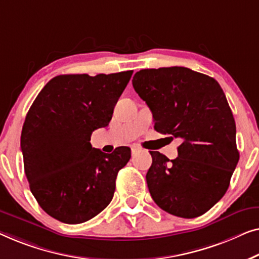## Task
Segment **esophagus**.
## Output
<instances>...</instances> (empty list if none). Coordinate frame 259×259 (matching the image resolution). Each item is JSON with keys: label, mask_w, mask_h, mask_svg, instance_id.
I'll list each match as a JSON object with an SVG mask.
<instances>
[{"label": "esophagus", "mask_w": 259, "mask_h": 259, "mask_svg": "<svg viewBox=\"0 0 259 259\" xmlns=\"http://www.w3.org/2000/svg\"><path fill=\"white\" fill-rule=\"evenodd\" d=\"M138 150H140V148L136 147V145H133V147H131V152H133V154H136Z\"/></svg>", "instance_id": "esophagus-1"}]
</instances>
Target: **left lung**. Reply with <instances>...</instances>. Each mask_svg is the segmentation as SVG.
I'll list each match as a JSON object with an SVG mask.
<instances>
[{"label":"left lung","mask_w":259,"mask_h":259,"mask_svg":"<svg viewBox=\"0 0 259 259\" xmlns=\"http://www.w3.org/2000/svg\"><path fill=\"white\" fill-rule=\"evenodd\" d=\"M135 92L152 112L155 130L181 138L178 157L150 151L152 199L182 218L205 213L227 192L239 159L235 118L216 79L184 67L143 69Z\"/></svg>","instance_id":"obj_1"}]
</instances>
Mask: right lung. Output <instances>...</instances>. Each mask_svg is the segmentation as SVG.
Returning a JSON list of instances; mask_svg holds the SVG:
<instances>
[{"label":"right lung","mask_w":259,"mask_h":259,"mask_svg":"<svg viewBox=\"0 0 259 259\" xmlns=\"http://www.w3.org/2000/svg\"><path fill=\"white\" fill-rule=\"evenodd\" d=\"M131 75L133 70L56 76L29 109L21 135L24 172L39 206L55 220L83 223L114 197L130 148L105 154L92 147L90 137L109 124Z\"/></svg>","instance_id":"1"}]
</instances>
